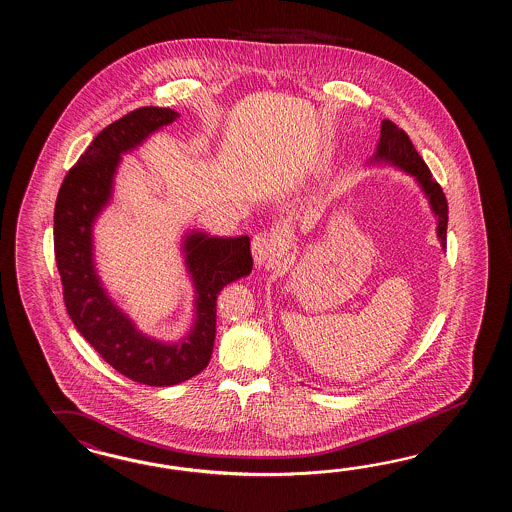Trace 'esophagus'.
<instances>
[{"label": "esophagus", "instance_id": "34e87169", "mask_svg": "<svg viewBox=\"0 0 512 512\" xmlns=\"http://www.w3.org/2000/svg\"><path fill=\"white\" fill-rule=\"evenodd\" d=\"M251 251H253V259L255 264L262 266H270L273 259L279 255V239L275 233H257L251 240Z\"/></svg>", "mask_w": 512, "mask_h": 512}]
</instances>
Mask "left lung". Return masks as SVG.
I'll list each match as a JSON object with an SVG mask.
<instances>
[{"label":"left lung","mask_w":512,"mask_h":512,"mask_svg":"<svg viewBox=\"0 0 512 512\" xmlns=\"http://www.w3.org/2000/svg\"><path fill=\"white\" fill-rule=\"evenodd\" d=\"M373 163H389L400 171L411 174L417 183L421 185L422 193L428 198V204L432 207L433 215L437 218V237L441 240V246L446 248V228H448V204L441 185L432 178V172L419 152L413 147L408 134L398 128L393 121L384 119L380 128V141L376 147L375 156L371 158Z\"/></svg>","instance_id":"8db88e82"}]
</instances>
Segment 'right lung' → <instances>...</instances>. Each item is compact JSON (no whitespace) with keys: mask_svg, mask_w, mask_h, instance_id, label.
<instances>
[{"mask_svg":"<svg viewBox=\"0 0 512 512\" xmlns=\"http://www.w3.org/2000/svg\"><path fill=\"white\" fill-rule=\"evenodd\" d=\"M180 114L143 106L121 117L91 141L69 169L55 205V259L69 318L84 340L117 373L145 386L165 387L204 371L215 343L216 297L226 284L250 275V237H209L189 231L185 266L194 284V325L176 343L148 338L104 290L93 262V224L114 191L121 154Z\"/></svg>","mask_w":512,"mask_h":512,"instance_id":"add662e5","label":"right lung"}]
</instances>
